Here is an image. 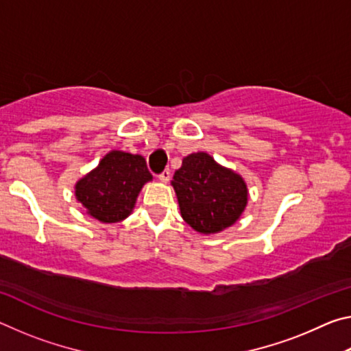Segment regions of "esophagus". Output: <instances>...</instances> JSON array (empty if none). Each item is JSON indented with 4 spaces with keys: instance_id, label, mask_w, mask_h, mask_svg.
<instances>
[{
    "instance_id": "obj_1",
    "label": "esophagus",
    "mask_w": 351,
    "mask_h": 351,
    "mask_svg": "<svg viewBox=\"0 0 351 351\" xmlns=\"http://www.w3.org/2000/svg\"><path fill=\"white\" fill-rule=\"evenodd\" d=\"M170 178H171L170 170H164L162 173L159 175V181H161V182H169V181H170Z\"/></svg>"
}]
</instances>
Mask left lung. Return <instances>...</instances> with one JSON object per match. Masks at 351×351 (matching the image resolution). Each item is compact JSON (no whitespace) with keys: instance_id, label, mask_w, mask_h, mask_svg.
I'll use <instances>...</instances> for the list:
<instances>
[{"instance_id":"1","label":"left lung","mask_w":351,"mask_h":351,"mask_svg":"<svg viewBox=\"0 0 351 351\" xmlns=\"http://www.w3.org/2000/svg\"><path fill=\"white\" fill-rule=\"evenodd\" d=\"M181 217L199 234L210 235L239 221L247 206L243 176L223 167L209 153H192L182 159L171 180Z\"/></svg>"}]
</instances>
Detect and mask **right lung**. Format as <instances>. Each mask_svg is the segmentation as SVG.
Wrapping results in <instances>:
<instances>
[{
	"label": "right lung",
	"instance_id": "obj_1",
	"mask_svg": "<svg viewBox=\"0 0 351 351\" xmlns=\"http://www.w3.org/2000/svg\"><path fill=\"white\" fill-rule=\"evenodd\" d=\"M152 180L144 156L111 150L75 182L74 193L88 215L112 224L132 215L142 187Z\"/></svg>",
	"mask_w": 351,
	"mask_h": 351
}]
</instances>
